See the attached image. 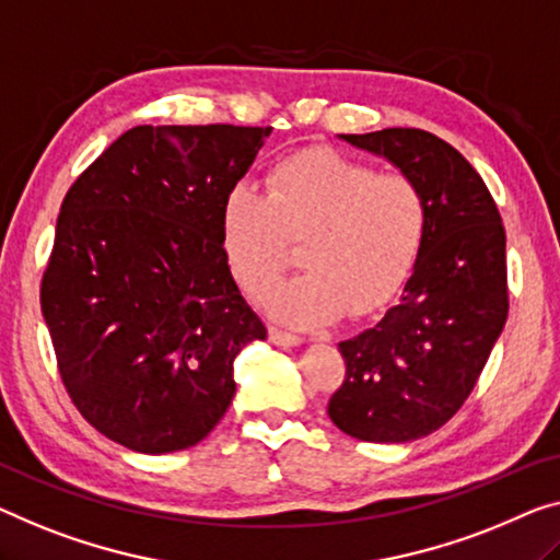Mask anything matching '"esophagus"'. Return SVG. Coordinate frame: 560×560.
<instances>
[{
    "instance_id": "1",
    "label": "esophagus",
    "mask_w": 560,
    "mask_h": 560,
    "mask_svg": "<svg viewBox=\"0 0 560 560\" xmlns=\"http://www.w3.org/2000/svg\"><path fill=\"white\" fill-rule=\"evenodd\" d=\"M269 339L273 341V345H281V347H296L302 345V337L294 331H287L281 327H269Z\"/></svg>"
}]
</instances>
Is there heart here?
<instances>
[{
    "label": "heart",
    "mask_w": 560,
    "mask_h": 560,
    "mask_svg": "<svg viewBox=\"0 0 560 560\" xmlns=\"http://www.w3.org/2000/svg\"><path fill=\"white\" fill-rule=\"evenodd\" d=\"M428 196L407 173L316 148L289 155L266 175V196L236 183L223 200L221 246L238 287L261 296L294 261L302 277L269 291L281 322L319 327L345 312L380 308L402 287L422 252Z\"/></svg>",
    "instance_id": "b5f03b06"
}]
</instances>
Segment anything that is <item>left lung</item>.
<instances>
[{"label":"left lung","mask_w":560,"mask_h":560,"mask_svg":"<svg viewBox=\"0 0 560 560\" xmlns=\"http://www.w3.org/2000/svg\"><path fill=\"white\" fill-rule=\"evenodd\" d=\"M341 138L412 175L428 196L430 223L399 304L339 341L347 372L327 412L357 440H417L460 410L505 327V229L486 180L432 132Z\"/></svg>","instance_id":"8db88e82"}]
</instances>
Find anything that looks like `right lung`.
Segmentation results:
<instances>
[{"instance_id":"obj_1","label":"right lung","mask_w":560,"mask_h":560,"mask_svg":"<svg viewBox=\"0 0 560 560\" xmlns=\"http://www.w3.org/2000/svg\"><path fill=\"white\" fill-rule=\"evenodd\" d=\"M271 128L138 125L60 206L39 304L72 405L97 432L163 455L226 415L233 360L266 339L221 246V211Z\"/></svg>"}]
</instances>
